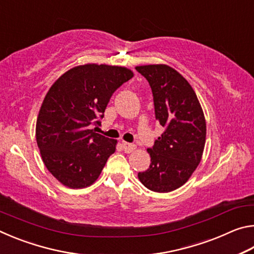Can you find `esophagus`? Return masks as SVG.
<instances>
[{"label":"esophagus","instance_id":"obj_1","mask_svg":"<svg viewBox=\"0 0 254 254\" xmlns=\"http://www.w3.org/2000/svg\"><path fill=\"white\" fill-rule=\"evenodd\" d=\"M122 147L124 149V151L127 152V153H130V152L134 151V150H135V144L126 142V141H123V142H122Z\"/></svg>","mask_w":254,"mask_h":254}]
</instances>
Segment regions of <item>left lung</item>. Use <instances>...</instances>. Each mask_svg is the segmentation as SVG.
<instances>
[{"label": "left lung", "mask_w": 254, "mask_h": 254, "mask_svg": "<svg viewBox=\"0 0 254 254\" xmlns=\"http://www.w3.org/2000/svg\"><path fill=\"white\" fill-rule=\"evenodd\" d=\"M149 81L154 114L165 131L148 149L151 163L137 174L150 190L168 192L182 187L199 165L206 140L205 117L194 89L167 65L137 66Z\"/></svg>", "instance_id": "obj_1"}]
</instances>
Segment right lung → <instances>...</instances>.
<instances>
[{"label": "right lung", "mask_w": 254, "mask_h": 254, "mask_svg": "<svg viewBox=\"0 0 254 254\" xmlns=\"http://www.w3.org/2000/svg\"><path fill=\"white\" fill-rule=\"evenodd\" d=\"M133 72L126 67L87 64L71 68L47 93L37 119L36 139L50 174L69 188L95 182L117 140L93 130L113 93Z\"/></svg>", "instance_id": "1"}]
</instances>
